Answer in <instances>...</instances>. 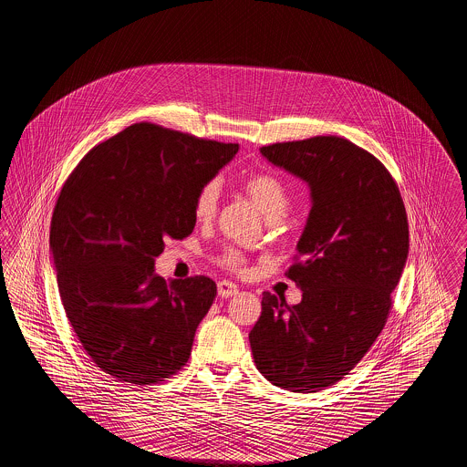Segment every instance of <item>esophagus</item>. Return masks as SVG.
<instances>
[{"label":"esophagus","mask_w":467,"mask_h":467,"mask_svg":"<svg viewBox=\"0 0 467 467\" xmlns=\"http://www.w3.org/2000/svg\"><path fill=\"white\" fill-rule=\"evenodd\" d=\"M217 292H219V296L221 297H233V296H236L240 289H238V285L236 284H233V282H227V280H223V282H219L217 284Z\"/></svg>","instance_id":"esophagus-1"}]
</instances>
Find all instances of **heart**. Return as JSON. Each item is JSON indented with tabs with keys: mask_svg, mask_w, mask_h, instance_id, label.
Wrapping results in <instances>:
<instances>
[{
	"mask_svg": "<svg viewBox=\"0 0 467 467\" xmlns=\"http://www.w3.org/2000/svg\"><path fill=\"white\" fill-rule=\"evenodd\" d=\"M244 191L252 198V201L259 206V210L266 215L267 219L271 217H280L287 204H289V192L285 183L273 173L259 171L252 173L244 178ZM219 198H221V187L217 182H206L194 201V212L200 221H210L217 213L219 206ZM223 263L225 266L233 269H240L244 266V257L236 250H227L223 254Z\"/></svg>",
	"mask_w": 467,
	"mask_h": 467,
	"instance_id": "obj_1",
	"label": "heart"
}]
</instances>
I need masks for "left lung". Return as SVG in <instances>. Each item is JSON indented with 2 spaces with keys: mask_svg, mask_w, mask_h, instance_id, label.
Returning <instances> with one entry per match:
<instances>
[{
  "mask_svg": "<svg viewBox=\"0 0 467 467\" xmlns=\"http://www.w3.org/2000/svg\"><path fill=\"white\" fill-rule=\"evenodd\" d=\"M303 180L311 208L287 275L301 303L263 294L248 334L261 375L290 392H317L348 375L381 333L408 259V219L387 168L339 136L261 147Z\"/></svg>",
  "mask_w": 467,
  "mask_h": 467,
  "instance_id": "8db88e82",
  "label": "left lung"
}]
</instances>
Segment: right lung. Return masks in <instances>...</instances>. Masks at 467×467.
Wrapping results in <instances>:
<instances>
[{
  "instance_id": "add662e5",
  "label": "right lung",
  "mask_w": 467,
  "mask_h": 467,
  "mask_svg": "<svg viewBox=\"0 0 467 467\" xmlns=\"http://www.w3.org/2000/svg\"><path fill=\"white\" fill-rule=\"evenodd\" d=\"M219 143L140 122L73 170L50 223V254L67 320L111 378L150 385L189 360L217 285L156 275L164 240L196 225L201 187L236 156Z\"/></svg>"
}]
</instances>
